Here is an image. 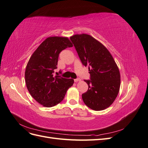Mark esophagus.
Listing matches in <instances>:
<instances>
[{"label": "esophagus", "instance_id": "1", "mask_svg": "<svg viewBox=\"0 0 148 148\" xmlns=\"http://www.w3.org/2000/svg\"><path fill=\"white\" fill-rule=\"evenodd\" d=\"M79 81H81V79H80V78H77V79H74L75 82H79Z\"/></svg>", "mask_w": 148, "mask_h": 148}]
</instances>
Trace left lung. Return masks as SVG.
<instances>
[{
	"label": "left lung",
	"mask_w": 148,
	"mask_h": 148,
	"mask_svg": "<svg viewBox=\"0 0 148 148\" xmlns=\"http://www.w3.org/2000/svg\"><path fill=\"white\" fill-rule=\"evenodd\" d=\"M70 40L82 64L89 66L91 80H84L88 89L82 95L84 103L94 110L107 109L120 90V74L117 64L108 49L91 36L77 34Z\"/></svg>",
	"instance_id": "8db88e82"
}]
</instances>
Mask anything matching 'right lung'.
Wrapping results in <instances>:
<instances>
[{
  "instance_id": "add662e5",
  "label": "right lung",
  "mask_w": 148,
  "mask_h": 148,
  "mask_svg": "<svg viewBox=\"0 0 148 148\" xmlns=\"http://www.w3.org/2000/svg\"><path fill=\"white\" fill-rule=\"evenodd\" d=\"M72 46L66 37H49L30 57L25 73L26 88L31 96L44 107H51L60 103L74 83L73 79L53 76L60 52Z\"/></svg>"
}]
</instances>
